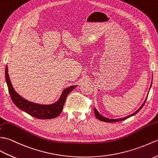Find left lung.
<instances>
[{
	"instance_id": "left-lung-1",
	"label": "left lung",
	"mask_w": 158,
	"mask_h": 158,
	"mask_svg": "<svg viewBox=\"0 0 158 158\" xmlns=\"http://www.w3.org/2000/svg\"><path fill=\"white\" fill-rule=\"evenodd\" d=\"M151 85H152V84H151ZM151 86H152V85H151ZM151 86H150V88H151ZM146 100H147V98L145 99V101H144V103H143V104H142V106H141V107H140L138 110H136L135 113H133V114H131L130 115H128V116H127V117H124V118H119V119H110V118H106V117H103V115H101L99 112H98V111L96 110L95 108H94V115H95V116L97 117V118L98 119V120H101V121H103V122H119V121H122V120H126V119H127V118H130V117H131V116H132V115H135L136 114H137L138 112L141 110V108L143 107V106H144V104L145 103V102H146Z\"/></svg>"
}]
</instances>
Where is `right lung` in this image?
Returning <instances> with one entry per match:
<instances>
[{"instance_id":"1","label":"right lung","mask_w":158,"mask_h":158,"mask_svg":"<svg viewBox=\"0 0 158 158\" xmlns=\"http://www.w3.org/2000/svg\"><path fill=\"white\" fill-rule=\"evenodd\" d=\"M5 79L8 86L9 93L13 103L21 110L25 111L26 113L28 114L31 116L38 119H43H43H52L59 115L64 108L68 94L77 86V85L71 86L64 89L57 102L50 105H40L27 101L15 92L8 74L7 65H6L5 68Z\"/></svg>"}]
</instances>
